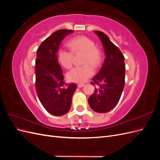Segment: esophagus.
Listing matches in <instances>:
<instances>
[{
	"instance_id": "1",
	"label": "esophagus",
	"mask_w": 160,
	"mask_h": 160,
	"mask_svg": "<svg viewBox=\"0 0 160 160\" xmlns=\"http://www.w3.org/2000/svg\"><path fill=\"white\" fill-rule=\"evenodd\" d=\"M85 85L83 84V83H79V84H78V88H83V87L85 86Z\"/></svg>"
}]
</instances>
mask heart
Here are the masks:
<instances>
[{
	"label": "heart",
	"instance_id": "1",
	"mask_svg": "<svg viewBox=\"0 0 160 160\" xmlns=\"http://www.w3.org/2000/svg\"><path fill=\"white\" fill-rule=\"evenodd\" d=\"M68 45L71 50L59 49L57 59L59 63L66 69H71L73 64V54L83 52L81 66L72 69L67 74L70 81L84 83L94 73V68H98L101 62V53L95 42L86 36L77 37L71 39Z\"/></svg>",
	"mask_w": 160,
	"mask_h": 160
}]
</instances>
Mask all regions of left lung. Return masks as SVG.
<instances>
[{"label":"left lung","mask_w":160,"mask_h":160,"mask_svg":"<svg viewBox=\"0 0 160 160\" xmlns=\"http://www.w3.org/2000/svg\"><path fill=\"white\" fill-rule=\"evenodd\" d=\"M99 37L104 48L105 58L102 67L93 79L91 84L95 88L94 93L88 103L95 112L106 113L117 105L125 85V65L124 56L105 33L94 31Z\"/></svg>","instance_id":"1"}]
</instances>
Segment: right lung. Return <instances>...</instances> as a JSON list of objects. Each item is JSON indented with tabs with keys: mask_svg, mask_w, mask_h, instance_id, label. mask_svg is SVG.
Here are the masks:
<instances>
[{
	"mask_svg": "<svg viewBox=\"0 0 160 160\" xmlns=\"http://www.w3.org/2000/svg\"><path fill=\"white\" fill-rule=\"evenodd\" d=\"M72 30L61 29L53 32L42 41L37 51L35 61L36 91L41 104L49 113L61 116L69 111L75 83L67 85L57 59L62 39Z\"/></svg>",
	"mask_w": 160,
	"mask_h": 160,
	"instance_id": "1",
	"label": "right lung"
}]
</instances>
